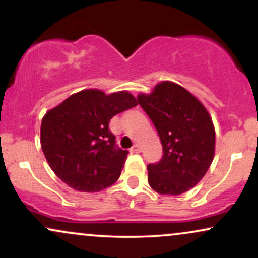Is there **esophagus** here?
I'll use <instances>...</instances> for the list:
<instances>
[{
  "label": "esophagus",
  "instance_id": "34e87169",
  "mask_svg": "<svg viewBox=\"0 0 258 258\" xmlns=\"http://www.w3.org/2000/svg\"><path fill=\"white\" fill-rule=\"evenodd\" d=\"M131 152L132 153H139V152H141V146H139V144H135V146L131 148Z\"/></svg>",
  "mask_w": 258,
  "mask_h": 258
}]
</instances>
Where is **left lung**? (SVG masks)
Listing matches in <instances>:
<instances>
[{
    "label": "left lung",
    "mask_w": 258,
    "mask_h": 258,
    "mask_svg": "<svg viewBox=\"0 0 258 258\" xmlns=\"http://www.w3.org/2000/svg\"><path fill=\"white\" fill-rule=\"evenodd\" d=\"M159 133L164 155L148 165V183L161 195H179L194 188L211 166L216 132L211 115L194 94L171 81L155 85L149 94L139 93Z\"/></svg>",
    "instance_id": "8db88e82"
}]
</instances>
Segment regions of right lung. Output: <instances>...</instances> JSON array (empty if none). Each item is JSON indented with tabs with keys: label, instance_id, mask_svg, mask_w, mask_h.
I'll return each mask as SVG.
<instances>
[{
	"label": "right lung",
	"instance_id": "1",
	"mask_svg": "<svg viewBox=\"0 0 258 258\" xmlns=\"http://www.w3.org/2000/svg\"><path fill=\"white\" fill-rule=\"evenodd\" d=\"M138 104L128 91L90 88L74 93L46 112L41 122V148L52 171L78 191L94 193L114 184L127 150L115 146L109 122Z\"/></svg>",
	"mask_w": 258,
	"mask_h": 258
}]
</instances>
